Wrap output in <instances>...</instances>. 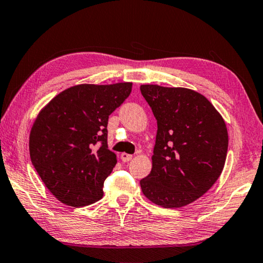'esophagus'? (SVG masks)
Masks as SVG:
<instances>
[{"mask_svg": "<svg viewBox=\"0 0 263 263\" xmlns=\"http://www.w3.org/2000/svg\"><path fill=\"white\" fill-rule=\"evenodd\" d=\"M132 158H133L132 154H127V153H122V154H121V159H122L123 162L131 161Z\"/></svg>", "mask_w": 263, "mask_h": 263, "instance_id": "34e87169", "label": "esophagus"}]
</instances>
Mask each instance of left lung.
Returning a JSON list of instances; mask_svg holds the SVG:
<instances>
[{
	"label": "left lung",
	"instance_id": "left-lung-1",
	"mask_svg": "<svg viewBox=\"0 0 263 263\" xmlns=\"http://www.w3.org/2000/svg\"><path fill=\"white\" fill-rule=\"evenodd\" d=\"M141 95L158 123L152 171L140 181L146 197L167 209L198 199L224 168L228 128L210 101L188 88L142 84Z\"/></svg>",
	"mask_w": 263,
	"mask_h": 263
}]
</instances>
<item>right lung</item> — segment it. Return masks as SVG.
I'll list each match as a JSON object with an SVG mask.
<instances>
[{"mask_svg":"<svg viewBox=\"0 0 263 263\" xmlns=\"http://www.w3.org/2000/svg\"><path fill=\"white\" fill-rule=\"evenodd\" d=\"M131 90V82L78 84L58 94L37 116L30 158L61 203L80 208L103 197L104 181L117 163L108 149V119Z\"/></svg>","mask_w":263,"mask_h":263,"instance_id":"add662e5","label":"right lung"}]
</instances>
